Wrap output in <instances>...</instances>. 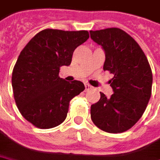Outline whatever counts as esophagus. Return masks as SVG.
<instances>
[{
	"instance_id": "1",
	"label": "esophagus",
	"mask_w": 160,
	"mask_h": 160,
	"mask_svg": "<svg viewBox=\"0 0 160 160\" xmlns=\"http://www.w3.org/2000/svg\"><path fill=\"white\" fill-rule=\"evenodd\" d=\"M84 87H85V91H89L90 89H92V88L91 85H90V84H89V83H85V84H84Z\"/></svg>"
}]
</instances>
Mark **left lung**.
I'll return each instance as SVG.
<instances>
[{"mask_svg":"<svg viewBox=\"0 0 160 160\" xmlns=\"http://www.w3.org/2000/svg\"><path fill=\"white\" fill-rule=\"evenodd\" d=\"M91 38L105 52L104 70L113 74L109 81L111 97L100 92L91 107L93 123L103 131L122 133L142 117L152 95V73L136 40L119 28L90 31Z\"/></svg>","mask_w":160,"mask_h":160,"instance_id":"8db88e82","label":"left lung"}]
</instances>
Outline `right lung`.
Listing matches in <instances>:
<instances>
[{"label": "right lung", "mask_w": 160, "mask_h": 160, "mask_svg": "<svg viewBox=\"0 0 160 160\" xmlns=\"http://www.w3.org/2000/svg\"><path fill=\"white\" fill-rule=\"evenodd\" d=\"M89 38L87 31L47 29L36 34L20 52L12 72L14 98L19 112L35 127L51 128L67 117L69 101L84 90L81 81L59 77L69 66L75 49Z\"/></svg>", "instance_id": "1"}]
</instances>
